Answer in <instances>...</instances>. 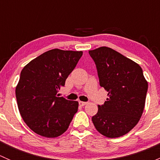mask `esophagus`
Listing matches in <instances>:
<instances>
[{"mask_svg":"<svg viewBox=\"0 0 160 160\" xmlns=\"http://www.w3.org/2000/svg\"><path fill=\"white\" fill-rule=\"evenodd\" d=\"M87 104H88L87 102H83V101H79V104H80V106H84V105H86Z\"/></svg>","mask_w":160,"mask_h":160,"instance_id":"34e87169","label":"esophagus"}]
</instances>
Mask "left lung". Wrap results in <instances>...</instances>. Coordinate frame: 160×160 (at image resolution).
<instances>
[{"label": "left lung", "instance_id": "8db88e82", "mask_svg": "<svg viewBox=\"0 0 160 160\" xmlns=\"http://www.w3.org/2000/svg\"><path fill=\"white\" fill-rule=\"evenodd\" d=\"M100 85L108 92L107 101L98 105L92 117L94 127L104 136L118 138L129 132L143 113L148 82L141 67L111 48L90 50Z\"/></svg>", "mask_w": 160, "mask_h": 160}]
</instances>
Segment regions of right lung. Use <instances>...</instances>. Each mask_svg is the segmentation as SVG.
Listing matches in <instances>:
<instances>
[{
	"label": "right lung",
	"instance_id": "right-lung-1",
	"mask_svg": "<svg viewBox=\"0 0 160 160\" xmlns=\"http://www.w3.org/2000/svg\"><path fill=\"white\" fill-rule=\"evenodd\" d=\"M82 55V51L51 49L22 69L15 89L18 107L24 122L35 133L56 138L69 128L79 103L59 98L57 92Z\"/></svg>",
	"mask_w": 160,
	"mask_h": 160
}]
</instances>
